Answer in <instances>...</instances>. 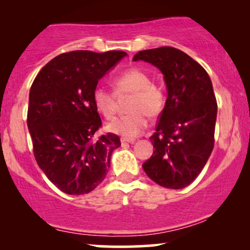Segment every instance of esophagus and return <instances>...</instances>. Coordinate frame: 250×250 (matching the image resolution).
I'll use <instances>...</instances> for the list:
<instances>
[{
  "label": "esophagus",
  "mask_w": 250,
  "mask_h": 250,
  "mask_svg": "<svg viewBox=\"0 0 250 250\" xmlns=\"http://www.w3.org/2000/svg\"><path fill=\"white\" fill-rule=\"evenodd\" d=\"M121 141H122V143H134L135 140L134 139H125V138H123Z\"/></svg>",
  "instance_id": "1"
}]
</instances>
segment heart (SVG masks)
<instances>
[{"label":"heart","mask_w":250,"mask_h":250,"mask_svg":"<svg viewBox=\"0 0 250 250\" xmlns=\"http://www.w3.org/2000/svg\"><path fill=\"white\" fill-rule=\"evenodd\" d=\"M114 86L118 97L132 94L128 102V110L131 112L114 119L107 127L115 134L134 138L148 125V115L157 117L162 112L163 92L151 83L148 74L138 68H131L116 77ZM116 94L101 85L94 88V105L105 119H111L117 112Z\"/></svg>","instance_id":"obj_1"}]
</instances>
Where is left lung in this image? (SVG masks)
Segmentation results:
<instances>
[{
  "instance_id": "left-lung-1",
  "label": "left lung",
  "mask_w": 250,
  "mask_h": 250,
  "mask_svg": "<svg viewBox=\"0 0 250 250\" xmlns=\"http://www.w3.org/2000/svg\"><path fill=\"white\" fill-rule=\"evenodd\" d=\"M158 68L167 99L156 132L150 136L153 153L142 167L159 186L183 189L206 165L214 148L217 104L207 71L175 47L140 51L133 58Z\"/></svg>"
}]
</instances>
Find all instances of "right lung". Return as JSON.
<instances>
[{
    "instance_id": "1",
    "label": "right lung",
    "mask_w": 250,
    "mask_h": 250,
    "mask_svg": "<svg viewBox=\"0 0 250 250\" xmlns=\"http://www.w3.org/2000/svg\"><path fill=\"white\" fill-rule=\"evenodd\" d=\"M124 51H71L53 58L29 91L27 125L33 151L47 179L67 194L88 193L107 175L121 146L112 133L94 139L102 122L93 102L98 82Z\"/></svg>"
}]
</instances>
